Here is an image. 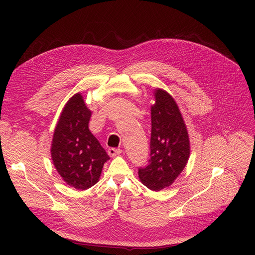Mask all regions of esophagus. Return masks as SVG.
<instances>
[{"instance_id":"1","label":"esophagus","mask_w":255,"mask_h":255,"mask_svg":"<svg viewBox=\"0 0 255 255\" xmlns=\"http://www.w3.org/2000/svg\"><path fill=\"white\" fill-rule=\"evenodd\" d=\"M107 153H109V155L111 157H116L118 155H120L121 153H122V150L121 149H115V148H110L109 150H107Z\"/></svg>"}]
</instances>
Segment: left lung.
<instances>
[{"instance_id":"obj_1","label":"left lung","mask_w":255,"mask_h":255,"mask_svg":"<svg viewBox=\"0 0 255 255\" xmlns=\"http://www.w3.org/2000/svg\"><path fill=\"white\" fill-rule=\"evenodd\" d=\"M150 159L138 168L141 183L153 191L170 186L183 171L190 154L188 133L179 107L163 90L155 91L151 109Z\"/></svg>"}]
</instances>
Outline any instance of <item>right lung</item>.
Returning <instances> with one entry per match:
<instances>
[{
	"mask_svg": "<svg viewBox=\"0 0 255 255\" xmlns=\"http://www.w3.org/2000/svg\"><path fill=\"white\" fill-rule=\"evenodd\" d=\"M90 118L83 96L75 94L64 106L51 143L53 165L63 180L78 190L95 185L110 159L89 130Z\"/></svg>",
	"mask_w": 255,
	"mask_h": 255,
	"instance_id": "add662e5",
	"label": "right lung"
}]
</instances>
